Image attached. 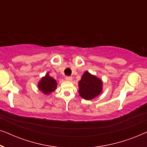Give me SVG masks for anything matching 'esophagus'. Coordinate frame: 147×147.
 I'll use <instances>...</instances> for the list:
<instances>
[{
    "mask_svg": "<svg viewBox=\"0 0 147 147\" xmlns=\"http://www.w3.org/2000/svg\"><path fill=\"white\" fill-rule=\"evenodd\" d=\"M65 80H67V81H71L72 80V77L71 76H66L65 77Z\"/></svg>",
    "mask_w": 147,
    "mask_h": 147,
    "instance_id": "obj_1",
    "label": "esophagus"
}]
</instances>
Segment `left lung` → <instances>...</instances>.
Masks as SVG:
<instances>
[{
    "mask_svg": "<svg viewBox=\"0 0 147 147\" xmlns=\"http://www.w3.org/2000/svg\"><path fill=\"white\" fill-rule=\"evenodd\" d=\"M102 82L96 76L86 71L79 82V93L85 100H92L101 93Z\"/></svg>",
    "mask_w": 147,
    "mask_h": 147,
    "instance_id": "left-lung-1",
    "label": "left lung"
}]
</instances>
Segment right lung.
I'll list each match as a JSON object with an SVG mask.
<instances>
[{
	"instance_id": "1",
	"label": "right lung",
	"mask_w": 147,
	"mask_h": 147,
	"mask_svg": "<svg viewBox=\"0 0 147 147\" xmlns=\"http://www.w3.org/2000/svg\"><path fill=\"white\" fill-rule=\"evenodd\" d=\"M56 86H57L56 81L48 76V74L42 78L38 85L39 90H41L44 94H50L53 92L55 90Z\"/></svg>"
}]
</instances>
